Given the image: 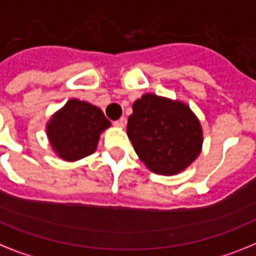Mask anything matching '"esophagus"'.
Returning <instances> with one entry per match:
<instances>
[{
    "instance_id": "34e87169",
    "label": "esophagus",
    "mask_w": 256,
    "mask_h": 256,
    "mask_svg": "<svg viewBox=\"0 0 256 256\" xmlns=\"http://www.w3.org/2000/svg\"><path fill=\"white\" fill-rule=\"evenodd\" d=\"M124 124H126V118L124 117H121L114 122V126H117V128H124Z\"/></svg>"
}]
</instances>
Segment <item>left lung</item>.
<instances>
[{"label": "left lung", "mask_w": 256, "mask_h": 256, "mask_svg": "<svg viewBox=\"0 0 256 256\" xmlns=\"http://www.w3.org/2000/svg\"><path fill=\"white\" fill-rule=\"evenodd\" d=\"M128 135L144 165L173 176L199 156L203 132L196 116L182 102L146 94L132 104Z\"/></svg>", "instance_id": "left-lung-1"}]
</instances>
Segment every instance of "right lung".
Wrapping results in <instances>:
<instances>
[{
	"mask_svg": "<svg viewBox=\"0 0 256 256\" xmlns=\"http://www.w3.org/2000/svg\"><path fill=\"white\" fill-rule=\"evenodd\" d=\"M109 126L110 121L102 109L72 98L49 120L46 135L60 158L76 161L96 151L100 134Z\"/></svg>",
	"mask_w": 256,
	"mask_h": 256,
	"instance_id": "right-lung-1",
	"label": "right lung"
}]
</instances>
